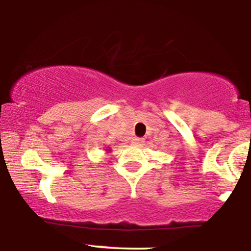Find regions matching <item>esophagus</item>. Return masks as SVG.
I'll use <instances>...</instances> for the list:
<instances>
[{
    "label": "esophagus",
    "instance_id": "34e87169",
    "mask_svg": "<svg viewBox=\"0 0 251 251\" xmlns=\"http://www.w3.org/2000/svg\"><path fill=\"white\" fill-rule=\"evenodd\" d=\"M143 143H144V139H143V138L134 137L133 139H132V144H134V145H142Z\"/></svg>",
    "mask_w": 251,
    "mask_h": 251
}]
</instances>
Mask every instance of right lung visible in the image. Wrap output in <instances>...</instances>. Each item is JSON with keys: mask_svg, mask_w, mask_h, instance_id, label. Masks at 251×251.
Instances as JSON below:
<instances>
[{"mask_svg": "<svg viewBox=\"0 0 251 251\" xmlns=\"http://www.w3.org/2000/svg\"><path fill=\"white\" fill-rule=\"evenodd\" d=\"M106 151H109V150H108V149H107V150H106Z\"/></svg>", "mask_w": 251, "mask_h": 251, "instance_id": "1", "label": "right lung"}]
</instances>
